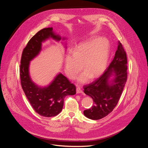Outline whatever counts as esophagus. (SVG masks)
Instances as JSON below:
<instances>
[{"mask_svg": "<svg viewBox=\"0 0 148 148\" xmlns=\"http://www.w3.org/2000/svg\"><path fill=\"white\" fill-rule=\"evenodd\" d=\"M76 92H77V94H81L83 92L82 90L79 87H77L76 88Z\"/></svg>", "mask_w": 148, "mask_h": 148, "instance_id": "34e87169", "label": "esophagus"}]
</instances>
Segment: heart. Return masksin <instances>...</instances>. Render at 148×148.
I'll list each match as a JSON object with an SVG mask.
<instances>
[{"label":"heart","mask_w":148,"mask_h":148,"mask_svg":"<svg viewBox=\"0 0 148 148\" xmlns=\"http://www.w3.org/2000/svg\"><path fill=\"white\" fill-rule=\"evenodd\" d=\"M110 52V45L107 39L94 37L79 44L73 53L66 56L64 70L67 77L74 79L81 70L85 71L78 77L79 82H85L88 78H95L106 69Z\"/></svg>","instance_id":"heart-1"}]
</instances>
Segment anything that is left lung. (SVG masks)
I'll use <instances>...</instances> for the list:
<instances>
[{"instance_id":"left-lung-1","label":"left lung","mask_w":148,"mask_h":148,"mask_svg":"<svg viewBox=\"0 0 148 148\" xmlns=\"http://www.w3.org/2000/svg\"><path fill=\"white\" fill-rule=\"evenodd\" d=\"M127 57L120 41L113 60L104 73L84 87V92L93 99L90 109L84 110L87 118L98 120L111 113L116 107L127 79Z\"/></svg>"}]
</instances>
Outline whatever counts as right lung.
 <instances>
[{"instance_id":"1","label":"right lung","mask_w":148,"mask_h":148,"mask_svg":"<svg viewBox=\"0 0 148 148\" xmlns=\"http://www.w3.org/2000/svg\"><path fill=\"white\" fill-rule=\"evenodd\" d=\"M49 38L58 42L67 39L56 33L53 27L41 29L29 40L24 49L20 69L21 84L27 99L34 111L45 117L57 115L62 111L65 97L76 94L75 86L60 73L45 87L38 86L32 79L29 72L30 61L40 54L42 43ZM64 44L66 49V43Z\"/></svg>"}]
</instances>
